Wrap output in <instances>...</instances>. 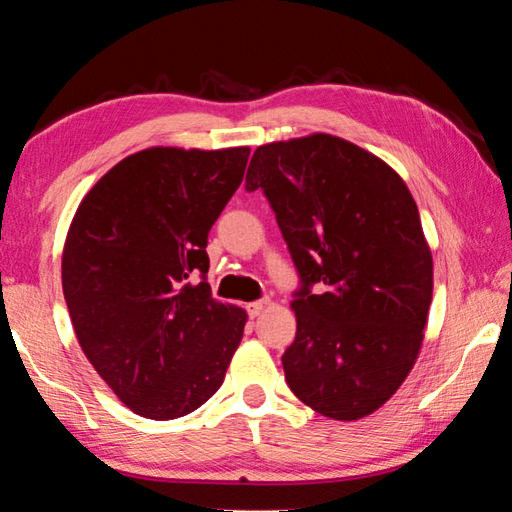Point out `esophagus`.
Here are the masks:
<instances>
[{
    "instance_id": "1",
    "label": "esophagus",
    "mask_w": 512,
    "mask_h": 512,
    "mask_svg": "<svg viewBox=\"0 0 512 512\" xmlns=\"http://www.w3.org/2000/svg\"><path fill=\"white\" fill-rule=\"evenodd\" d=\"M268 305V300H257V302H250V305L246 307L248 309V314H250V318H255V316H259L264 311V307Z\"/></svg>"
}]
</instances>
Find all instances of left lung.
<instances>
[{
	"label": "left lung",
	"mask_w": 512,
	"mask_h": 512,
	"mask_svg": "<svg viewBox=\"0 0 512 512\" xmlns=\"http://www.w3.org/2000/svg\"><path fill=\"white\" fill-rule=\"evenodd\" d=\"M246 189L268 198L302 282L289 388L325 418H366L409 377L429 316L433 259L409 187L377 155L314 133L259 146Z\"/></svg>",
	"instance_id": "obj_1"
}]
</instances>
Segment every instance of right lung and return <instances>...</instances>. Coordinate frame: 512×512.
Here are the masks:
<instances>
[{
	"label": "right lung",
	"mask_w": 512,
	"mask_h": 512,
	"mask_svg": "<svg viewBox=\"0 0 512 512\" xmlns=\"http://www.w3.org/2000/svg\"><path fill=\"white\" fill-rule=\"evenodd\" d=\"M248 155V146L133 153L69 225L63 293L76 339L142 418H183L210 400L244 336L246 311L212 298L205 248Z\"/></svg>",
	"instance_id": "obj_1"
}]
</instances>
